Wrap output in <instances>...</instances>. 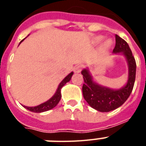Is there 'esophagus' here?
Segmentation results:
<instances>
[{
	"mask_svg": "<svg viewBox=\"0 0 146 146\" xmlns=\"http://www.w3.org/2000/svg\"><path fill=\"white\" fill-rule=\"evenodd\" d=\"M82 67H83V66H82V64L77 65V66L75 67V72H76V73H80V71L82 70Z\"/></svg>",
	"mask_w": 146,
	"mask_h": 146,
	"instance_id": "34e87169",
	"label": "esophagus"
}]
</instances>
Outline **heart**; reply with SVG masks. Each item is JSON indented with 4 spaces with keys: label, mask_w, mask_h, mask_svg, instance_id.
<instances>
[{
    "label": "heart",
    "mask_w": 146,
    "mask_h": 146,
    "mask_svg": "<svg viewBox=\"0 0 146 146\" xmlns=\"http://www.w3.org/2000/svg\"><path fill=\"white\" fill-rule=\"evenodd\" d=\"M102 38H103V37H102V36H98V37L96 38V42H100V41H101ZM111 44H112L111 40H110V39L106 40V41H105V42L103 43V48L105 49L108 48L109 47H111Z\"/></svg>",
    "instance_id": "b5f03b06"
}]
</instances>
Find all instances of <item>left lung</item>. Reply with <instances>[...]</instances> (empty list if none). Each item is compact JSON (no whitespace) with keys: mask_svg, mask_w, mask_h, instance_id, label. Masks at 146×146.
<instances>
[{"mask_svg":"<svg viewBox=\"0 0 146 146\" xmlns=\"http://www.w3.org/2000/svg\"><path fill=\"white\" fill-rule=\"evenodd\" d=\"M115 40L116 44L113 53H122L128 64V80L124 86L120 89L102 86L94 82L88 69H84L81 72L84 79V84L82 86L83 97L92 108L100 112H108L121 106L130 96L136 79V60L129 45L117 35H115Z\"/></svg>","mask_w":146,"mask_h":146,"instance_id":"left-lung-1","label":"left lung"}]
</instances>
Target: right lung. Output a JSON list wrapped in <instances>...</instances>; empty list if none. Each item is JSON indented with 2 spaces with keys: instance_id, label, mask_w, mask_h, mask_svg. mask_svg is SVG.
Wrapping results in <instances>:
<instances>
[{
  "instance_id": "1",
  "label": "right lung",
  "mask_w": 146,
  "mask_h": 146,
  "mask_svg": "<svg viewBox=\"0 0 146 146\" xmlns=\"http://www.w3.org/2000/svg\"><path fill=\"white\" fill-rule=\"evenodd\" d=\"M23 40H22L21 42H23ZM73 74V72H71L70 74H68L64 80H62L59 86H58V88H57V91H56L54 95L50 98V99L48 100L47 102L35 107H27L24 106V105H23V106L27 110L32 111V112H34V113H42V112H44V111H49L50 109L54 108L55 106H57V104L59 103L60 100L61 98V92H60V91H61L62 87L71 80V77H72Z\"/></svg>"
}]
</instances>
